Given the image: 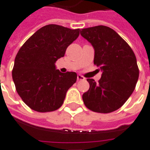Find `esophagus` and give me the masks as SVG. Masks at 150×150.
Returning a JSON list of instances; mask_svg holds the SVG:
<instances>
[{
    "label": "esophagus",
    "instance_id": "obj_1",
    "mask_svg": "<svg viewBox=\"0 0 150 150\" xmlns=\"http://www.w3.org/2000/svg\"><path fill=\"white\" fill-rule=\"evenodd\" d=\"M85 79V78H84L83 75H77V80H84Z\"/></svg>",
    "mask_w": 150,
    "mask_h": 150
}]
</instances>
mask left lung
I'll use <instances>...</instances> for the list:
<instances>
[{"mask_svg": "<svg viewBox=\"0 0 150 150\" xmlns=\"http://www.w3.org/2000/svg\"><path fill=\"white\" fill-rule=\"evenodd\" d=\"M80 34L94 47V64L103 72L97 83L93 79H87L90 88L83 95L84 104L98 113L115 111L135 89L139 76L136 56L129 44L110 28L98 25L83 28Z\"/></svg>", "mask_w": 150, "mask_h": 150, "instance_id": "8db88e82", "label": "left lung"}]
</instances>
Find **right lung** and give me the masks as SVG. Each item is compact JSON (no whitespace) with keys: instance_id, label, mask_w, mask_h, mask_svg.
Returning a JSON list of instances; mask_svg holds the SVG:
<instances>
[{"instance_id":"obj_1","label":"right lung","mask_w":150,"mask_h":150,"mask_svg":"<svg viewBox=\"0 0 150 150\" xmlns=\"http://www.w3.org/2000/svg\"><path fill=\"white\" fill-rule=\"evenodd\" d=\"M79 29L48 24L36 31L16 54L13 79L24 103L38 112L54 111L64 103L77 79L75 72L62 73L55 62L78 38Z\"/></svg>"}]
</instances>
